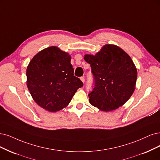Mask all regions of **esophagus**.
Returning a JSON list of instances; mask_svg holds the SVG:
<instances>
[{"instance_id":"obj_1","label":"esophagus","mask_w":160,"mask_h":160,"mask_svg":"<svg viewBox=\"0 0 160 160\" xmlns=\"http://www.w3.org/2000/svg\"><path fill=\"white\" fill-rule=\"evenodd\" d=\"M80 80H81V81H82V82H83V83H84V82H85V78H84V76H82V77H80Z\"/></svg>"}]
</instances>
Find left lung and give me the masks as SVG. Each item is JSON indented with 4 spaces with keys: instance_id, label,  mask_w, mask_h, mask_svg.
Returning a JSON list of instances; mask_svg holds the SVG:
<instances>
[{
    "instance_id": "8db88e82",
    "label": "left lung",
    "mask_w": 160,
    "mask_h": 160,
    "mask_svg": "<svg viewBox=\"0 0 160 160\" xmlns=\"http://www.w3.org/2000/svg\"><path fill=\"white\" fill-rule=\"evenodd\" d=\"M94 79L90 103L100 110H115L126 103L135 89L137 70L131 58L114 45H105L94 55H86Z\"/></svg>"
}]
</instances>
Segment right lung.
I'll use <instances>...</instances> for the list:
<instances>
[{
  "label": "right lung",
  "mask_w": 160,
  "mask_h": 160,
  "mask_svg": "<svg viewBox=\"0 0 160 160\" xmlns=\"http://www.w3.org/2000/svg\"><path fill=\"white\" fill-rule=\"evenodd\" d=\"M70 56L56 47H50L35 55L27 68V86L34 101L51 112L67 107L83 86L74 76Z\"/></svg>",
  "instance_id": "obj_1"
}]
</instances>
